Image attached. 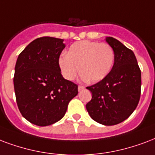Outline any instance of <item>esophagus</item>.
Instances as JSON below:
<instances>
[{
    "label": "esophagus",
    "instance_id": "1",
    "mask_svg": "<svg viewBox=\"0 0 155 155\" xmlns=\"http://www.w3.org/2000/svg\"><path fill=\"white\" fill-rule=\"evenodd\" d=\"M85 88V87L83 85H79L78 86V90H79V92H81L82 90H84Z\"/></svg>",
    "mask_w": 155,
    "mask_h": 155
}]
</instances>
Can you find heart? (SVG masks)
Returning <instances> with one entry per match:
<instances>
[{
  "label": "heart",
  "instance_id": "obj_1",
  "mask_svg": "<svg viewBox=\"0 0 155 155\" xmlns=\"http://www.w3.org/2000/svg\"><path fill=\"white\" fill-rule=\"evenodd\" d=\"M114 62V49L108 44L81 41L71 45L67 55L60 57L58 66L67 80H74L80 67L83 79L97 83L109 75Z\"/></svg>",
  "mask_w": 155,
  "mask_h": 155
}]
</instances>
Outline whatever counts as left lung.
<instances>
[{"mask_svg":"<svg viewBox=\"0 0 155 155\" xmlns=\"http://www.w3.org/2000/svg\"><path fill=\"white\" fill-rule=\"evenodd\" d=\"M106 41L114 49V66L106 78L87 87L93 97L86 109L93 120L111 126L127 120L137 108L141 73L131 49L113 37H106Z\"/></svg>","mask_w":155,"mask_h":155,"instance_id":"1","label":"left lung"}]
</instances>
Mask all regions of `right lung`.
<instances>
[{"instance_id": "add662e5", "label": "right lung", "mask_w": 155, "mask_h": 155, "mask_svg": "<svg viewBox=\"0 0 155 155\" xmlns=\"http://www.w3.org/2000/svg\"><path fill=\"white\" fill-rule=\"evenodd\" d=\"M65 48L62 39L44 36L31 42L18 55L14 86L16 101L26 120L48 126L64 116L78 85L65 80L58 66Z\"/></svg>"}]
</instances>
